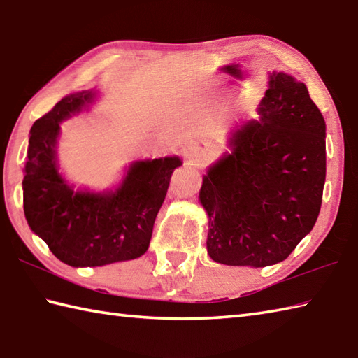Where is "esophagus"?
I'll return each mask as SVG.
<instances>
[{
    "label": "esophagus",
    "mask_w": 358,
    "mask_h": 358,
    "mask_svg": "<svg viewBox=\"0 0 358 358\" xmlns=\"http://www.w3.org/2000/svg\"><path fill=\"white\" fill-rule=\"evenodd\" d=\"M198 169H199V164H196L194 160H187V170H188L189 173L198 174Z\"/></svg>",
    "instance_id": "1"
}]
</instances>
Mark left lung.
<instances>
[{
  "mask_svg": "<svg viewBox=\"0 0 358 358\" xmlns=\"http://www.w3.org/2000/svg\"><path fill=\"white\" fill-rule=\"evenodd\" d=\"M258 114L231 134V152L210 166L199 193L208 255L225 266L286 259L322 208L326 123L308 87L273 72Z\"/></svg>",
  "mask_w": 358,
  "mask_h": 358,
  "instance_id": "obj_1",
  "label": "left lung"
}]
</instances>
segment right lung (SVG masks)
Masks as SVG:
<instances>
[{
  "label": "right lung",
  "mask_w": 358,
  "mask_h": 358,
  "mask_svg": "<svg viewBox=\"0 0 358 358\" xmlns=\"http://www.w3.org/2000/svg\"><path fill=\"white\" fill-rule=\"evenodd\" d=\"M92 92L62 99L31 128L23 179L29 227L49 250L72 267H96L142 257L148 250L179 157L142 160L131 166L120 188L109 194L74 192L57 170L60 122L78 113Z\"/></svg>",
  "instance_id": "right-lung-1"
}]
</instances>
